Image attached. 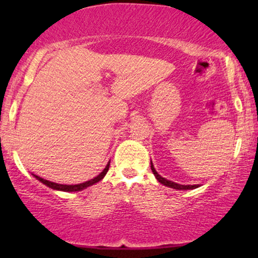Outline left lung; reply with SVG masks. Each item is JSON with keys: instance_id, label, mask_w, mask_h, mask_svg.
Instances as JSON below:
<instances>
[{"instance_id": "1", "label": "left lung", "mask_w": 258, "mask_h": 258, "mask_svg": "<svg viewBox=\"0 0 258 258\" xmlns=\"http://www.w3.org/2000/svg\"><path fill=\"white\" fill-rule=\"evenodd\" d=\"M150 165H151V170H153L155 177L157 178V181L162 183L163 185H167L169 188H172V189H177V190H191V189H196L199 188V184H195V185H182V184H177V183L172 182V181H169V179H165L164 177H162L161 175L157 174V171L155 170L154 168V164L153 162H150Z\"/></svg>"}]
</instances>
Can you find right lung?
<instances>
[{
  "mask_svg": "<svg viewBox=\"0 0 258 258\" xmlns=\"http://www.w3.org/2000/svg\"><path fill=\"white\" fill-rule=\"evenodd\" d=\"M109 165H110V162H109V163L107 164V167L104 168V170L102 171L100 175H97L96 177L91 178V179H89V181H87V182L80 183V184H75V185H68V184H58V183L50 182V181H48V179H44V178H42V177H40V176H37V175H34V176H35V177H36V178L38 179V181L43 183V184H45V185H47V186H49V188H51V189H54V190H62V191H70V192H72V191H81V190L86 189V188H88V186H90V185L95 184V183L100 182L101 179L104 177L105 174H107V171L109 170Z\"/></svg>",
  "mask_w": 258,
  "mask_h": 258,
  "instance_id": "right-lung-1",
  "label": "right lung"
}]
</instances>
